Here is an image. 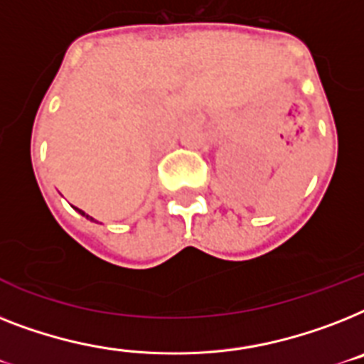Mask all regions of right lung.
<instances>
[{
  "instance_id": "right-lung-1",
  "label": "right lung",
  "mask_w": 364,
  "mask_h": 364,
  "mask_svg": "<svg viewBox=\"0 0 364 364\" xmlns=\"http://www.w3.org/2000/svg\"><path fill=\"white\" fill-rule=\"evenodd\" d=\"M78 213H80V215H84V217H85V218H91V217H90V215H85V213H84V211H82V209H78ZM91 220H93V218H91Z\"/></svg>"
}]
</instances>
